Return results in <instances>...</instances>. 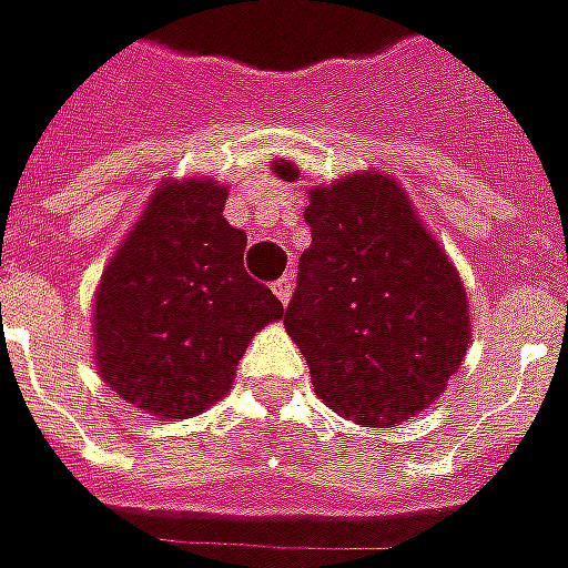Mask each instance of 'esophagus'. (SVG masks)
Returning a JSON list of instances; mask_svg holds the SVG:
<instances>
[{"label": "esophagus", "instance_id": "34e87169", "mask_svg": "<svg viewBox=\"0 0 568 568\" xmlns=\"http://www.w3.org/2000/svg\"><path fill=\"white\" fill-rule=\"evenodd\" d=\"M292 288H295V285H292V280H288V276H283V280H276V283H273V295L280 297L283 304H288V301H292Z\"/></svg>", "mask_w": 568, "mask_h": 568}]
</instances>
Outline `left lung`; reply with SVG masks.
Returning a JSON list of instances; mask_svg holds the SVG:
<instances>
[{
    "mask_svg": "<svg viewBox=\"0 0 568 568\" xmlns=\"http://www.w3.org/2000/svg\"><path fill=\"white\" fill-rule=\"evenodd\" d=\"M271 169L301 178L292 160ZM307 200L311 248L297 261L285 332L325 406L366 427H396L430 406L467 356L458 267L394 174H344Z\"/></svg>",
    "mask_w": 568,
    "mask_h": 568,
    "instance_id": "obj_1",
    "label": "left lung"
}]
</instances>
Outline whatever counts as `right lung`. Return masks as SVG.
I'll return each instance as SVG.
<instances>
[{"mask_svg": "<svg viewBox=\"0 0 568 568\" xmlns=\"http://www.w3.org/2000/svg\"><path fill=\"white\" fill-rule=\"evenodd\" d=\"M215 178L162 181L106 261L91 304L94 366L125 403L172 422L227 394L283 304L243 267L245 233Z\"/></svg>", "mask_w": 568, "mask_h": 568, "instance_id": "1", "label": "right lung"}]
</instances>
